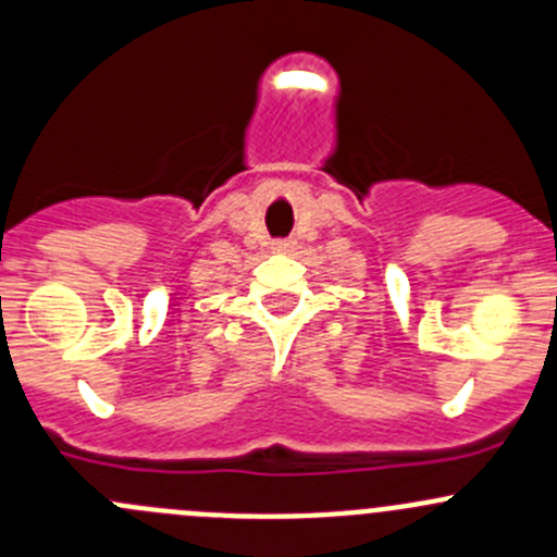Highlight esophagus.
<instances>
[{
	"instance_id": "obj_1",
	"label": "esophagus",
	"mask_w": 557,
	"mask_h": 557,
	"mask_svg": "<svg viewBox=\"0 0 557 557\" xmlns=\"http://www.w3.org/2000/svg\"><path fill=\"white\" fill-rule=\"evenodd\" d=\"M272 250L280 252V256H290L296 250V243L294 239H280V243L272 245Z\"/></svg>"
}]
</instances>
